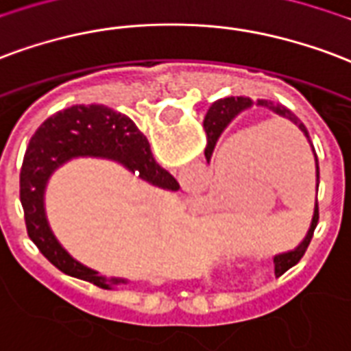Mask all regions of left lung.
<instances>
[{
  "label": "left lung",
  "instance_id": "8db88e82",
  "mask_svg": "<svg viewBox=\"0 0 351 351\" xmlns=\"http://www.w3.org/2000/svg\"><path fill=\"white\" fill-rule=\"evenodd\" d=\"M256 104L262 106V108H268V110H271L274 113H277V115L285 117V119H288V121H292L294 124H298L301 132H303L305 137L308 139V143H311V147H313V141H311V137H308L307 128L303 126V123H301L300 119H298L292 111L287 110V108L281 106V104H274V102H269V100H258ZM251 106H253V102H251L249 98H243V96H236V98L234 96H230V98H221V100H217V102H214L212 106H210L208 113H206V117H204V130H206V136H208V145H206V150H204L206 160L212 158L215 143H217V139H219V136H221L223 130L227 128V124L230 123L238 113H241L243 110H247V108H251ZM313 152H314V147H313ZM314 160H316V191H318V184H320V167H318V158H316V152H314ZM318 217H320V215H318V202H316V204H314L313 221H311V228H308L305 240L301 241L294 251H288V253H282V255L275 256L274 258L275 271H277V268L282 269V271H287L288 268H292L294 264H298V262L301 261V256L305 255L308 243H311V240H313L314 228H316V225H318Z\"/></svg>",
  "mask_w": 351,
  "mask_h": 351
}]
</instances>
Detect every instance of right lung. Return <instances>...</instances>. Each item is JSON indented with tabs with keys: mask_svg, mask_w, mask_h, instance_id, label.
I'll return each mask as SVG.
<instances>
[{
	"mask_svg": "<svg viewBox=\"0 0 351 351\" xmlns=\"http://www.w3.org/2000/svg\"><path fill=\"white\" fill-rule=\"evenodd\" d=\"M77 156L117 160L143 180L160 188L176 191L180 186L173 175L156 163L147 137L137 130L134 121L106 106H72L59 111L46 119L31 137L20 173V201L27 234L38 251L63 274L100 288H111V285L126 281L111 279L108 282L98 271L74 261L56 240L44 212L48 178L59 165Z\"/></svg>",
	"mask_w": 351,
	"mask_h": 351,
	"instance_id": "obj_1",
	"label": "right lung"
}]
</instances>
